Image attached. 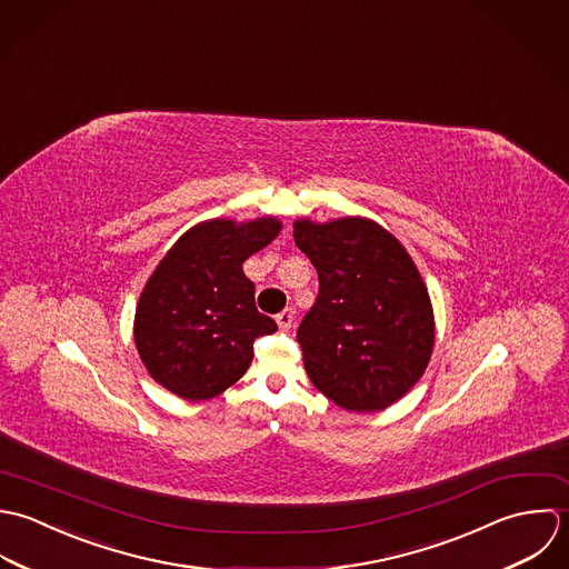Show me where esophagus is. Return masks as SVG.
I'll use <instances>...</instances> for the list:
<instances>
[{"instance_id":"34e87169","label":"esophagus","mask_w":569,"mask_h":569,"mask_svg":"<svg viewBox=\"0 0 569 569\" xmlns=\"http://www.w3.org/2000/svg\"><path fill=\"white\" fill-rule=\"evenodd\" d=\"M277 326H279L281 330H290V328L295 326V312H292V310L279 312V315H277Z\"/></svg>"}]
</instances>
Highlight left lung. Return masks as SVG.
Returning a JSON list of instances; mask_svg holds the SVG:
<instances>
[{"label":"left lung","mask_w":569,"mask_h":569,"mask_svg":"<svg viewBox=\"0 0 569 569\" xmlns=\"http://www.w3.org/2000/svg\"><path fill=\"white\" fill-rule=\"evenodd\" d=\"M319 272L297 341L312 385L335 405L376 413L422 378L436 342L429 290L407 248L373 220L295 222Z\"/></svg>","instance_id":"1"}]
</instances>
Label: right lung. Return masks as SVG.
Instances as JSON below:
<instances>
[{"instance_id": "obj_1", "label": "right lung", "mask_w": 569, "mask_h": 569, "mask_svg": "<svg viewBox=\"0 0 569 569\" xmlns=\"http://www.w3.org/2000/svg\"><path fill=\"white\" fill-rule=\"evenodd\" d=\"M281 230L277 218L207 220L189 228L147 279L133 341L149 376L182 400H211L252 362V342L277 332L254 308L241 263Z\"/></svg>"}]
</instances>
